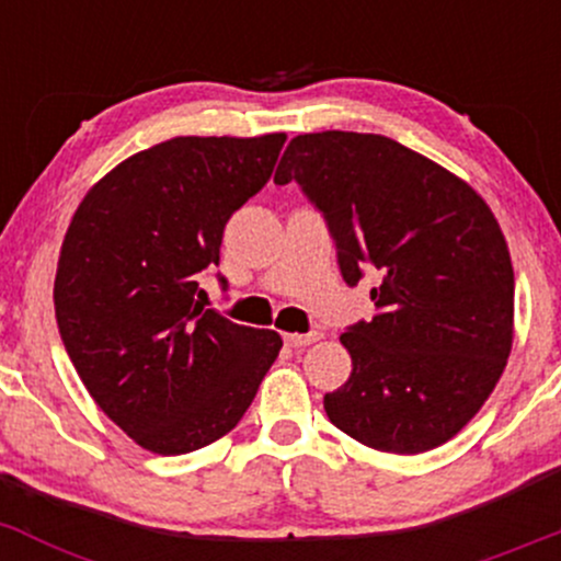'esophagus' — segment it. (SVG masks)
I'll list each match as a JSON object with an SVG mask.
<instances>
[{"mask_svg":"<svg viewBox=\"0 0 561 561\" xmlns=\"http://www.w3.org/2000/svg\"><path fill=\"white\" fill-rule=\"evenodd\" d=\"M282 337H285V343H287L289 347H306V345L317 343V340L321 337V334H319V332H308V334H298V332H285V334H282Z\"/></svg>","mask_w":561,"mask_h":561,"instance_id":"34e87169","label":"esophagus"}]
</instances>
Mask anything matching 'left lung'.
Segmentation results:
<instances>
[{"label": "left lung", "instance_id": "left-lung-1", "mask_svg": "<svg viewBox=\"0 0 561 561\" xmlns=\"http://www.w3.org/2000/svg\"><path fill=\"white\" fill-rule=\"evenodd\" d=\"M327 216L347 285L375 266L377 317L340 334L353 371L330 422L385 454H422L488 401L514 340V268L493 210L465 179L382 134L319 131L287 145L276 184Z\"/></svg>", "mask_w": 561, "mask_h": 561}]
</instances>
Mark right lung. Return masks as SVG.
I'll list each match as a JSON object with an SVG mask.
<instances>
[{
    "label": "right lung",
    "mask_w": 561,
    "mask_h": 561,
    "mask_svg": "<svg viewBox=\"0 0 561 561\" xmlns=\"http://www.w3.org/2000/svg\"><path fill=\"white\" fill-rule=\"evenodd\" d=\"M287 134L173 137L107 171L55 274L62 343L94 403L141 448L190 454L237 427L282 337L205 311L197 274L272 176Z\"/></svg>",
    "instance_id": "1"
}]
</instances>
